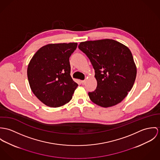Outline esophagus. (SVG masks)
Here are the masks:
<instances>
[{"instance_id":"34e87169","label":"esophagus","mask_w":160,"mask_h":160,"mask_svg":"<svg viewBox=\"0 0 160 160\" xmlns=\"http://www.w3.org/2000/svg\"><path fill=\"white\" fill-rule=\"evenodd\" d=\"M81 83H82V85H85V83H86V81L85 80H82V81H81Z\"/></svg>"}]
</instances>
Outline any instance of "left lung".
I'll use <instances>...</instances> for the list:
<instances>
[{
    "label": "left lung",
    "instance_id": "left-lung-1",
    "mask_svg": "<svg viewBox=\"0 0 160 160\" xmlns=\"http://www.w3.org/2000/svg\"><path fill=\"white\" fill-rule=\"evenodd\" d=\"M78 48L88 56L95 72L98 85L88 92L91 101L103 107L122 102L132 88L137 73L129 49L112 39L81 42Z\"/></svg>",
    "mask_w": 160,
    "mask_h": 160
}]
</instances>
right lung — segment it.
I'll return each mask as SVG.
<instances>
[{"label":"right lung","instance_id":"obj_1","mask_svg":"<svg viewBox=\"0 0 160 160\" xmlns=\"http://www.w3.org/2000/svg\"><path fill=\"white\" fill-rule=\"evenodd\" d=\"M77 43L48 44L40 48L28 68V78L32 91L44 104L62 106L72 99L78 87L72 78L69 58Z\"/></svg>","mask_w":160,"mask_h":160}]
</instances>
